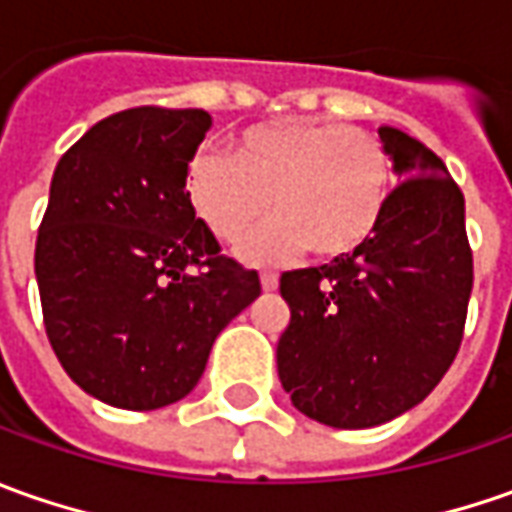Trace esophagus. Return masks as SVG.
Returning a JSON list of instances; mask_svg holds the SVG:
<instances>
[{
	"mask_svg": "<svg viewBox=\"0 0 512 512\" xmlns=\"http://www.w3.org/2000/svg\"><path fill=\"white\" fill-rule=\"evenodd\" d=\"M277 283H280V280H277V274L272 272L260 274V286H263V291H274L277 289Z\"/></svg>",
	"mask_w": 512,
	"mask_h": 512,
	"instance_id": "34e87169",
	"label": "esophagus"
}]
</instances>
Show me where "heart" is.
I'll return each mask as SVG.
<instances>
[{"label":"heart","instance_id":"heart-1","mask_svg":"<svg viewBox=\"0 0 512 512\" xmlns=\"http://www.w3.org/2000/svg\"><path fill=\"white\" fill-rule=\"evenodd\" d=\"M184 186L192 212L223 243L238 240L272 206L277 221L240 246L249 263H277L303 246L320 260H340L377 232L391 161L377 135L357 127L274 121L243 130L232 158L195 152Z\"/></svg>","mask_w":512,"mask_h":512}]
</instances>
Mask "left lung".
<instances>
[{"instance_id":"8db88e82","label":"left lung","mask_w":512,"mask_h":512,"mask_svg":"<svg viewBox=\"0 0 512 512\" xmlns=\"http://www.w3.org/2000/svg\"><path fill=\"white\" fill-rule=\"evenodd\" d=\"M399 181L354 255L280 277L291 320L277 374L291 405L331 428L411 411L456 360L473 289L465 195L439 155L379 127Z\"/></svg>"}]
</instances>
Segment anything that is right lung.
<instances>
[{
  "label": "right lung",
  "mask_w": 512,
  "mask_h": 512,
  "mask_svg": "<svg viewBox=\"0 0 512 512\" xmlns=\"http://www.w3.org/2000/svg\"><path fill=\"white\" fill-rule=\"evenodd\" d=\"M203 110L133 107L64 152L36 238L47 340L113 408L155 411L201 379L215 337L260 294L186 201Z\"/></svg>",
  "instance_id": "right-lung-1"
}]
</instances>
